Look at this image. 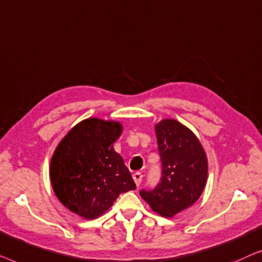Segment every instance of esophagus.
I'll return each mask as SVG.
<instances>
[{
    "label": "esophagus",
    "instance_id": "obj_1",
    "mask_svg": "<svg viewBox=\"0 0 262 262\" xmlns=\"http://www.w3.org/2000/svg\"><path fill=\"white\" fill-rule=\"evenodd\" d=\"M133 179H134L136 186H139L142 182V174L140 172H135L134 174H133Z\"/></svg>",
    "mask_w": 262,
    "mask_h": 262
}]
</instances>
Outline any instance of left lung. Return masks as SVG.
Listing matches in <instances>:
<instances>
[{
    "label": "left lung",
    "mask_w": 262,
    "mask_h": 262,
    "mask_svg": "<svg viewBox=\"0 0 262 262\" xmlns=\"http://www.w3.org/2000/svg\"><path fill=\"white\" fill-rule=\"evenodd\" d=\"M163 165L161 182L153 191H140L154 212L173 217L198 201L208 180V158L194 133L174 119L156 124Z\"/></svg>",
    "instance_id": "8db88e82"
}]
</instances>
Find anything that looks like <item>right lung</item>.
Masks as SVG:
<instances>
[{
	"mask_svg": "<svg viewBox=\"0 0 262 262\" xmlns=\"http://www.w3.org/2000/svg\"><path fill=\"white\" fill-rule=\"evenodd\" d=\"M123 132L119 121L89 117L69 130L50 163L52 189L60 203L85 220L102 216L121 193L136 185L113 143Z\"/></svg>",
	"mask_w": 262,
	"mask_h": 262,
	"instance_id": "obj_1",
	"label": "right lung"
}]
</instances>
